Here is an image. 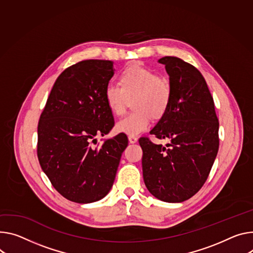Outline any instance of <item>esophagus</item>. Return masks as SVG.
<instances>
[{
    "mask_svg": "<svg viewBox=\"0 0 253 253\" xmlns=\"http://www.w3.org/2000/svg\"><path fill=\"white\" fill-rule=\"evenodd\" d=\"M128 139H129V142H130V143H136L137 140H138V138H137L136 136H133V135H130V136L128 137Z\"/></svg>",
    "mask_w": 253,
    "mask_h": 253,
    "instance_id": "obj_1",
    "label": "esophagus"
}]
</instances>
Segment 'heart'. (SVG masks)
Instances as JSON below:
<instances>
[{"label":"heart","instance_id":"1","mask_svg":"<svg viewBox=\"0 0 253 253\" xmlns=\"http://www.w3.org/2000/svg\"><path fill=\"white\" fill-rule=\"evenodd\" d=\"M120 84H109L105 88V100L115 115H122L129 103L135 111L126 115L116 124V129L128 135H139L151 124V116L162 118L167 113L171 96L170 82L150 68L134 63L127 66L120 76Z\"/></svg>","mask_w":253,"mask_h":253}]
</instances>
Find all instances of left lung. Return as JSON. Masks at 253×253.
<instances>
[{"mask_svg":"<svg viewBox=\"0 0 253 253\" xmlns=\"http://www.w3.org/2000/svg\"><path fill=\"white\" fill-rule=\"evenodd\" d=\"M158 61L166 65L172 96L150 133L170 143L164 147L148 137L139 138L143 179L155 198L180 203L196 195L209 176L219 149V121L209 87L194 65L174 56Z\"/></svg>","mask_w":253,"mask_h":253,"instance_id":"left-lung-1","label":"left lung"}]
</instances>
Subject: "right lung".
Listing matches in <instances>:
<instances>
[{
    "instance_id": "1",
    "label": "right lung",
    "mask_w": 253,
    "mask_h": 253,
    "mask_svg": "<svg viewBox=\"0 0 253 253\" xmlns=\"http://www.w3.org/2000/svg\"><path fill=\"white\" fill-rule=\"evenodd\" d=\"M114 75L110 60L87 59L68 66L55 81L40 115L37 156L53 188L65 199L86 204L111 190L128 145L120 133L104 143L95 137L114 127L105 88Z\"/></svg>"
}]
</instances>
